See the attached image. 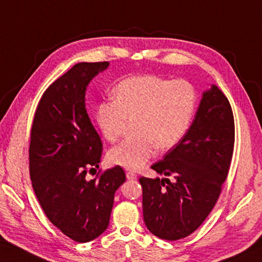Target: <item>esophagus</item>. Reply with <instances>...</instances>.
Returning a JSON list of instances; mask_svg holds the SVG:
<instances>
[{"mask_svg": "<svg viewBox=\"0 0 262 262\" xmlns=\"http://www.w3.org/2000/svg\"><path fill=\"white\" fill-rule=\"evenodd\" d=\"M126 177H127V179H129V181H135V179L137 178V175L135 172H133V171H127L126 172Z\"/></svg>", "mask_w": 262, "mask_h": 262, "instance_id": "obj_1", "label": "esophagus"}]
</instances>
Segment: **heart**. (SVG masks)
I'll list each match as a JSON object with an SVG mask.
<instances>
[{
    "label": "heart",
    "instance_id": "obj_1",
    "mask_svg": "<svg viewBox=\"0 0 262 262\" xmlns=\"http://www.w3.org/2000/svg\"><path fill=\"white\" fill-rule=\"evenodd\" d=\"M114 99L96 105L95 119L103 136L116 142L133 119L135 136L127 137L110 150L112 165L140 170L158 147L170 150L182 141L195 114L198 94L189 81L169 80L156 75L132 76L112 91Z\"/></svg>",
    "mask_w": 262,
    "mask_h": 262
}]
</instances>
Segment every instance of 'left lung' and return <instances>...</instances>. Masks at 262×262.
I'll return each instance as SVG.
<instances>
[{"label":"left lung","mask_w":262,"mask_h":262,"mask_svg":"<svg viewBox=\"0 0 262 262\" xmlns=\"http://www.w3.org/2000/svg\"><path fill=\"white\" fill-rule=\"evenodd\" d=\"M232 106L216 85L202 95L182 141L151 168L169 178L141 177L143 217L159 238L177 241L196 230L217 203L232 161Z\"/></svg>","instance_id":"8db88e82"}]
</instances>
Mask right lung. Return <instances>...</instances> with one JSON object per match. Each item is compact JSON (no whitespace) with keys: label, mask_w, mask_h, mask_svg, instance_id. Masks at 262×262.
<instances>
[{"label":"right lung","mask_w":262,"mask_h":262,"mask_svg":"<svg viewBox=\"0 0 262 262\" xmlns=\"http://www.w3.org/2000/svg\"><path fill=\"white\" fill-rule=\"evenodd\" d=\"M109 62L75 64L51 84L36 109L29 145V173L46 217L66 236L90 242L109 226L115 193L126 181L116 166L95 178L101 138L85 107L86 87Z\"/></svg>","instance_id":"obj_1"}]
</instances>
